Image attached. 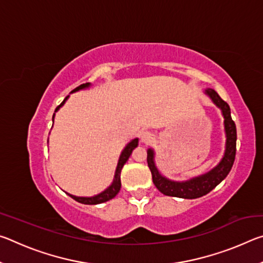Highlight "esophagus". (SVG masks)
<instances>
[{"label": "esophagus", "mask_w": 263, "mask_h": 263, "mask_svg": "<svg viewBox=\"0 0 263 263\" xmlns=\"http://www.w3.org/2000/svg\"><path fill=\"white\" fill-rule=\"evenodd\" d=\"M140 139H141V142H144V144H149V142L154 139V136L148 131H144L141 132Z\"/></svg>", "instance_id": "1"}]
</instances>
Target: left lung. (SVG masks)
I'll list each match as a JSON object with an SVG mask.
<instances>
[{"label":"left lung","instance_id":"left-lung-1","mask_svg":"<svg viewBox=\"0 0 263 263\" xmlns=\"http://www.w3.org/2000/svg\"><path fill=\"white\" fill-rule=\"evenodd\" d=\"M205 94L210 97L213 103L221 110L224 116V127L226 135L225 153L220 162L215 168L203 175L193 177L188 181H172L167 177L162 176L155 166L154 161V151L148 148L147 151V163L152 173L153 183L157 186L160 193L166 196H173V197H180L193 199L198 198L210 193L212 189L220 183L225 179L233 166L235 159V151H237V127L231 117L230 105L225 101L220 99V96L211 88L205 89Z\"/></svg>","mask_w":263,"mask_h":263}]
</instances>
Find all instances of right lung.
Listing matches in <instances>:
<instances>
[{"label":"right lung","instance_id":"right-lung-1","mask_svg":"<svg viewBox=\"0 0 263 263\" xmlns=\"http://www.w3.org/2000/svg\"><path fill=\"white\" fill-rule=\"evenodd\" d=\"M88 87H90V83H89V82L83 83V84H81V86H79L78 88H75L74 90H72V92L82 90V89H86ZM68 97H69V95L66 96V99L62 101V103L57 106L55 112L61 108L62 105L65 104V102L67 101ZM53 118H54V115H53ZM137 146H138V138H136V139H133L130 142H128V144L125 146V148L122 151V154H121V157H119L118 163H117V168H116V173H115V177H114L112 183H111L104 191H102V193H100L99 195L91 196V197H79V196L70 195L68 193H66V194L70 196V197L75 199L77 202L82 203V204H88V205H92V204H101V203L108 202V201H110V199H112L115 196L119 193V190H121V185H122V183H121V172H122V168L128 160V158H130L132 151L135 149Z\"/></svg>","mask_w":263,"mask_h":263}]
</instances>
